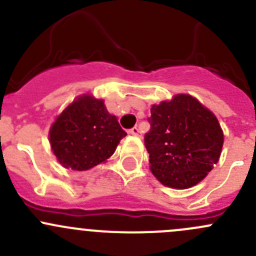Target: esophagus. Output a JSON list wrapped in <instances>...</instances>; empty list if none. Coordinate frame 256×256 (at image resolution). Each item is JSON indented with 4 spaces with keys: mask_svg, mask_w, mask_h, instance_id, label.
Returning a JSON list of instances; mask_svg holds the SVG:
<instances>
[{
    "mask_svg": "<svg viewBox=\"0 0 256 256\" xmlns=\"http://www.w3.org/2000/svg\"><path fill=\"white\" fill-rule=\"evenodd\" d=\"M130 134L131 135H134V136H138V138H142V132H141V130L138 128H132L130 130Z\"/></svg>",
    "mask_w": 256,
    "mask_h": 256,
    "instance_id": "1",
    "label": "esophagus"
}]
</instances>
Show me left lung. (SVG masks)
Here are the masks:
<instances>
[{
  "mask_svg": "<svg viewBox=\"0 0 256 256\" xmlns=\"http://www.w3.org/2000/svg\"><path fill=\"white\" fill-rule=\"evenodd\" d=\"M144 135L150 170L164 186L187 190L207 177L219 161L224 134L218 118L190 94L151 106Z\"/></svg>",
  "mask_w": 256,
  "mask_h": 256,
  "instance_id": "obj_1",
  "label": "left lung"
}]
</instances>
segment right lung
Returning a JSON list of instances; mask_svg holds the SVG:
<instances>
[{"mask_svg":"<svg viewBox=\"0 0 256 256\" xmlns=\"http://www.w3.org/2000/svg\"><path fill=\"white\" fill-rule=\"evenodd\" d=\"M128 134L102 99L76 96L52 122L49 144L56 161L73 171H88L105 164Z\"/></svg>","mask_w":256,"mask_h":256,"instance_id":"1","label":"right lung"}]
</instances>
